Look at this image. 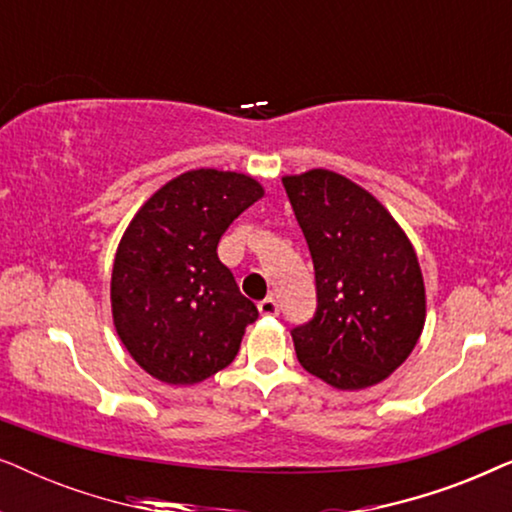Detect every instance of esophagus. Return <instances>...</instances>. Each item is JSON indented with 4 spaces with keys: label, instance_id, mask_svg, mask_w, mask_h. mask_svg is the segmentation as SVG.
<instances>
[{
    "label": "esophagus",
    "instance_id": "34e87169",
    "mask_svg": "<svg viewBox=\"0 0 512 512\" xmlns=\"http://www.w3.org/2000/svg\"><path fill=\"white\" fill-rule=\"evenodd\" d=\"M258 312H261L263 317H277V314H279L277 300H275V298H265V300H261V303H258Z\"/></svg>",
    "mask_w": 512,
    "mask_h": 512
}]
</instances>
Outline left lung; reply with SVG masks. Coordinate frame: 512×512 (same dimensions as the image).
I'll list each match as a JSON object with an SVG mask.
<instances>
[{
	"instance_id": "obj_1",
	"label": "left lung",
	"mask_w": 512,
	"mask_h": 512,
	"mask_svg": "<svg viewBox=\"0 0 512 512\" xmlns=\"http://www.w3.org/2000/svg\"><path fill=\"white\" fill-rule=\"evenodd\" d=\"M282 184L317 277V312L291 331L300 366L340 391L375 387L424 331L415 247L373 193L338 172L286 174Z\"/></svg>"
}]
</instances>
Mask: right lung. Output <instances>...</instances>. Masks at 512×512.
I'll return each mask as SVG.
<instances>
[{"mask_svg":"<svg viewBox=\"0 0 512 512\" xmlns=\"http://www.w3.org/2000/svg\"><path fill=\"white\" fill-rule=\"evenodd\" d=\"M263 193L249 174L188 170L125 228L111 270V317L123 347L156 380L186 387L233 363L258 310L216 247Z\"/></svg>","mask_w":512,"mask_h":512,"instance_id":"right-lung-1","label":"right lung"}]
</instances>
